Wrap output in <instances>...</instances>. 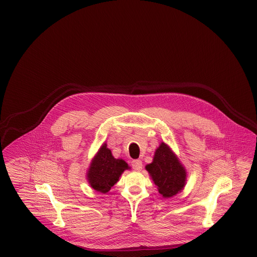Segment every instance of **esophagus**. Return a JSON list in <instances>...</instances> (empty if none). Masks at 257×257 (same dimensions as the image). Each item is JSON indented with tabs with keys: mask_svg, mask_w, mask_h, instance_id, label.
<instances>
[{
	"mask_svg": "<svg viewBox=\"0 0 257 257\" xmlns=\"http://www.w3.org/2000/svg\"><path fill=\"white\" fill-rule=\"evenodd\" d=\"M131 165H132V168L134 169L135 171H141L142 168H143V163H142L141 160H134V161H132Z\"/></svg>",
	"mask_w": 257,
	"mask_h": 257,
	"instance_id": "esophagus-1",
	"label": "esophagus"
}]
</instances>
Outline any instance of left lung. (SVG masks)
<instances>
[{
	"instance_id": "8db88e82",
	"label": "left lung",
	"mask_w": 257,
	"mask_h": 257,
	"mask_svg": "<svg viewBox=\"0 0 257 257\" xmlns=\"http://www.w3.org/2000/svg\"><path fill=\"white\" fill-rule=\"evenodd\" d=\"M152 181L164 198L176 196L187 183V171L171 147L162 142L154 152L152 163L146 166Z\"/></svg>"
}]
</instances>
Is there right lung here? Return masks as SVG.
<instances>
[{
  "label": "right lung",
  "mask_w": 257,
  "mask_h": 257,
  "mask_svg": "<svg viewBox=\"0 0 257 257\" xmlns=\"http://www.w3.org/2000/svg\"><path fill=\"white\" fill-rule=\"evenodd\" d=\"M131 168L122 159H115L104 143L91 159L86 171V180L96 192L107 194L117 183L124 171Z\"/></svg>",
  "instance_id": "right-lung-1"
}]
</instances>
